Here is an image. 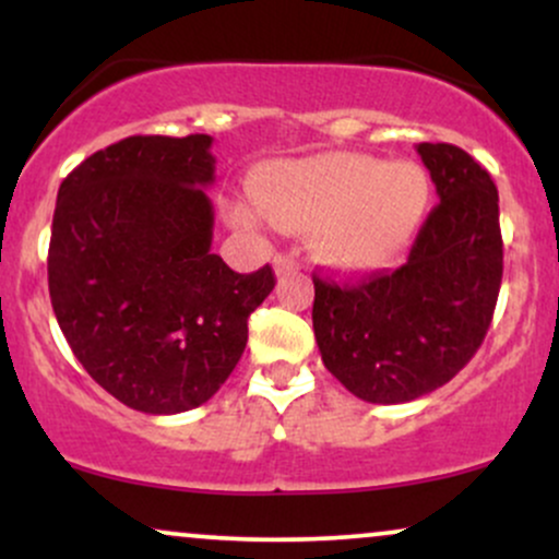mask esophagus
Wrapping results in <instances>:
<instances>
[{
  "mask_svg": "<svg viewBox=\"0 0 559 559\" xmlns=\"http://www.w3.org/2000/svg\"><path fill=\"white\" fill-rule=\"evenodd\" d=\"M273 271L281 278V275L297 273L299 271V262H297V258H294V254H278V258L273 260Z\"/></svg>",
  "mask_w": 559,
  "mask_h": 559,
  "instance_id": "1",
  "label": "esophagus"
}]
</instances>
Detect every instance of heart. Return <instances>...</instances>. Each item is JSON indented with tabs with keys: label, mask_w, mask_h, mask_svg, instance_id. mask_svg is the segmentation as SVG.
Wrapping results in <instances>:
<instances>
[{
	"label": "heart",
	"mask_w": 559,
	"mask_h": 559,
	"mask_svg": "<svg viewBox=\"0 0 559 559\" xmlns=\"http://www.w3.org/2000/svg\"><path fill=\"white\" fill-rule=\"evenodd\" d=\"M431 181L415 163H383L357 152H329L265 170L254 202L230 221L258 228L267 217L288 230H312V252L333 271L370 273L389 265L418 234Z\"/></svg>",
	"instance_id": "b5f03b06"
}]
</instances>
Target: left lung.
Listing matches in <instances>:
<instances>
[{
  "mask_svg": "<svg viewBox=\"0 0 559 559\" xmlns=\"http://www.w3.org/2000/svg\"><path fill=\"white\" fill-rule=\"evenodd\" d=\"M436 204L409 258L386 275L338 286L312 278V329L323 365L373 404L431 394L471 362L502 284L499 194L454 144H418Z\"/></svg>",
  "mask_w": 559,
  "mask_h": 559,
  "instance_id": "1",
  "label": "left lung"
}]
</instances>
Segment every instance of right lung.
<instances>
[{"label":"right lung","mask_w":559,"mask_h":559,"mask_svg":"<svg viewBox=\"0 0 559 559\" xmlns=\"http://www.w3.org/2000/svg\"><path fill=\"white\" fill-rule=\"evenodd\" d=\"M213 136H128L57 191L49 297L70 349L115 400L146 415L204 404L247 346L273 292L213 254Z\"/></svg>","instance_id":"obj_1"}]
</instances>
